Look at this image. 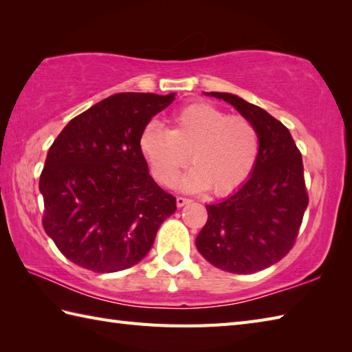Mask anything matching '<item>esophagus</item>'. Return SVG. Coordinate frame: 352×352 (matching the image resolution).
<instances>
[{
  "label": "esophagus",
  "instance_id": "1",
  "mask_svg": "<svg viewBox=\"0 0 352 352\" xmlns=\"http://www.w3.org/2000/svg\"><path fill=\"white\" fill-rule=\"evenodd\" d=\"M192 199H189V198H186V197H177V206L178 207H183V206H186V204H189Z\"/></svg>",
  "mask_w": 352,
  "mask_h": 352
}]
</instances>
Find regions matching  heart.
<instances>
[{
	"label": "heart",
	"mask_w": 352,
	"mask_h": 352,
	"mask_svg": "<svg viewBox=\"0 0 352 352\" xmlns=\"http://www.w3.org/2000/svg\"><path fill=\"white\" fill-rule=\"evenodd\" d=\"M139 146L163 186L174 184L190 159L193 166L182 178V188H212L214 195H227L241 188L256 166L258 133L250 119L208 102H193L170 116L169 130L146 125Z\"/></svg>",
	"instance_id": "b5f03b06"
}]
</instances>
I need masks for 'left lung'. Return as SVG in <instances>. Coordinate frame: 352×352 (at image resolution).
<instances>
[{"instance_id": "8db88e82", "label": "left lung", "mask_w": 352, "mask_h": 352, "mask_svg": "<svg viewBox=\"0 0 352 352\" xmlns=\"http://www.w3.org/2000/svg\"><path fill=\"white\" fill-rule=\"evenodd\" d=\"M256 126L258 155L250 180L218 204H208L197 248L208 263L254 274L287 256L309 206L302 157L292 134L266 110L231 94L210 92Z\"/></svg>"}]
</instances>
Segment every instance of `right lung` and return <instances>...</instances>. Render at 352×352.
Masks as SVG:
<instances>
[{
    "label": "right lung",
    "instance_id": "obj_1",
    "mask_svg": "<svg viewBox=\"0 0 352 352\" xmlns=\"http://www.w3.org/2000/svg\"><path fill=\"white\" fill-rule=\"evenodd\" d=\"M172 101L174 94L111 95L52 142L39 180L42 226L72 263L102 274L131 267L177 210L139 146L145 126Z\"/></svg>",
    "mask_w": 352,
    "mask_h": 352
}]
</instances>
